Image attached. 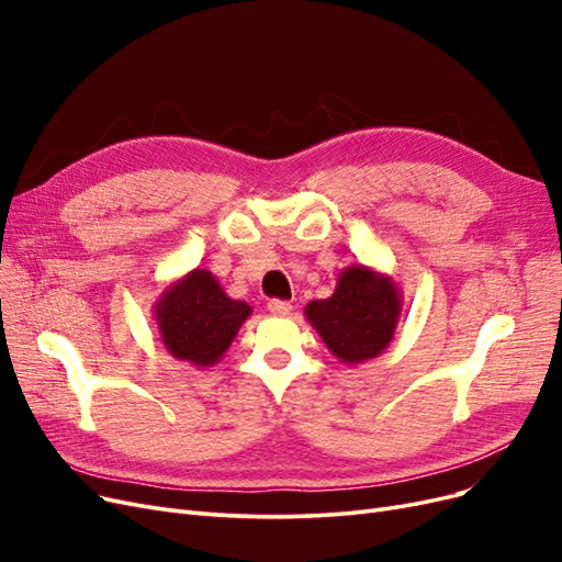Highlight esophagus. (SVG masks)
<instances>
[{
	"mask_svg": "<svg viewBox=\"0 0 562 562\" xmlns=\"http://www.w3.org/2000/svg\"><path fill=\"white\" fill-rule=\"evenodd\" d=\"M267 310H269L271 314H274V316H288V314L293 312V304L285 302V300H269Z\"/></svg>",
	"mask_w": 562,
	"mask_h": 562,
	"instance_id": "esophagus-1",
	"label": "esophagus"
}]
</instances>
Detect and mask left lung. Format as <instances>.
Segmentation results:
<instances>
[{
    "instance_id": "1",
    "label": "left lung",
    "mask_w": 562,
    "mask_h": 562,
    "mask_svg": "<svg viewBox=\"0 0 562 562\" xmlns=\"http://www.w3.org/2000/svg\"><path fill=\"white\" fill-rule=\"evenodd\" d=\"M403 293L389 274L368 265H349L328 300H314L304 316L328 351L347 366L375 359L396 335Z\"/></svg>"
}]
</instances>
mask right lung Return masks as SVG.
<instances>
[{
    "label": "right lung",
    "mask_w": 562,
    "mask_h": 562,
    "mask_svg": "<svg viewBox=\"0 0 562 562\" xmlns=\"http://www.w3.org/2000/svg\"><path fill=\"white\" fill-rule=\"evenodd\" d=\"M250 314V304L232 300L211 271L199 267L168 283L155 302L161 345L196 368H211L223 359Z\"/></svg>",
    "instance_id": "obj_1"
}]
</instances>
